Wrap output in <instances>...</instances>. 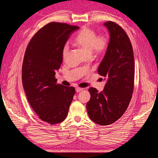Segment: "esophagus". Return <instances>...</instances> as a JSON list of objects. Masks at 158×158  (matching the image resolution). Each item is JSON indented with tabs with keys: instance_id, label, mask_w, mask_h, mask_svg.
<instances>
[{
	"instance_id": "34e87169",
	"label": "esophagus",
	"mask_w": 158,
	"mask_h": 158,
	"mask_svg": "<svg viewBox=\"0 0 158 158\" xmlns=\"http://www.w3.org/2000/svg\"><path fill=\"white\" fill-rule=\"evenodd\" d=\"M84 89V88H76V92H80L81 91H82Z\"/></svg>"
}]
</instances>
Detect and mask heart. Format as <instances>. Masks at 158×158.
Wrapping results in <instances>:
<instances>
[{
    "label": "heart",
    "instance_id": "b5f03b06",
    "mask_svg": "<svg viewBox=\"0 0 158 158\" xmlns=\"http://www.w3.org/2000/svg\"><path fill=\"white\" fill-rule=\"evenodd\" d=\"M74 44L82 49L88 55H101L106 51L108 41L105 36H98L93 29L84 26L80 31L74 40ZM69 54V46L65 45L62 51V55L64 59Z\"/></svg>",
    "mask_w": 158,
    "mask_h": 158
}]
</instances>
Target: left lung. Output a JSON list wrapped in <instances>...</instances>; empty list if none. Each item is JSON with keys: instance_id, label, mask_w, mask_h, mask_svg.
Here are the masks:
<instances>
[{"instance_id": "left-lung-1", "label": "left lung", "mask_w": 158, "mask_h": 158, "mask_svg": "<svg viewBox=\"0 0 158 158\" xmlns=\"http://www.w3.org/2000/svg\"><path fill=\"white\" fill-rule=\"evenodd\" d=\"M104 26L109 30L110 40L98 72L107 82L101 92L94 88L88 89L91 98L86 104L91 120L102 126L111 125L125 113L133 94L135 80V59L127 33L111 21Z\"/></svg>"}]
</instances>
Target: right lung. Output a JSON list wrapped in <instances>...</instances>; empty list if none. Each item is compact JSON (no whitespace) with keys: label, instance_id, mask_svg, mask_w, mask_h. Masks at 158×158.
Listing matches in <instances>:
<instances>
[{"label":"right lung","instance_id":"obj_1","mask_svg":"<svg viewBox=\"0 0 158 158\" xmlns=\"http://www.w3.org/2000/svg\"><path fill=\"white\" fill-rule=\"evenodd\" d=\"M78 26L51 22L38 31L27 45L23 60V87L31 107L43 121H63L75 94L74 87L56 84V71L63 63L62 51Z\"/></svg>","mask_w":158,"mask_h":158}]
</instances>
